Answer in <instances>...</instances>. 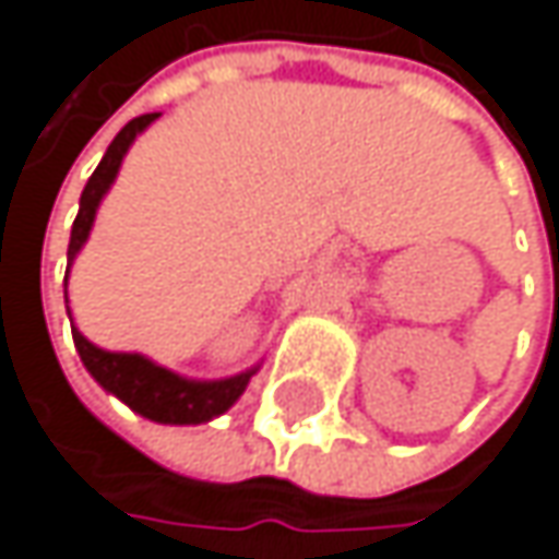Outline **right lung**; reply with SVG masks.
I'll return each instance as SVG.
<instances>
[{
  "label": "right lung",
  "instance_id": "right-lung-1",
  "mask_svg": "<svg viewBox=\"0 0 559 559\" xmlns=\"http://www.w3.org/2000/svg\"><path fill=\"white\" fill-rule=\"evenodd\" d=\"M158 119V112H145L132 122L122 126V132L112 139V145L106 148L99 168L93 170V177L86 180L83 193H80V213L73 219V233H70V249H67V259L73 262V255L80 252V246L86 242L90 236V226H93V216H96V206L103 200V193L109 190L116 170L122 165V155L129 152L132 139L152 126ZM73 346L86 366V372L103 385L106 391H112L116 397H122L132 411H139L142 417L148 420H158V424H203L216 414H223L242 391L249 385V379L255 376L252 372H242V376H233V379H223V382H187L180 376H174L168 369L148 362L145 356H135V353H106V349H96L80 330H73Z\"/></svg>",
  "mask_w": 559,
  "mask_h": 559
}]
</instances>
